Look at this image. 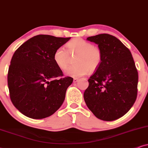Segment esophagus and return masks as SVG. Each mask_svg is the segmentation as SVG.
Wrapping results in <instances>:
<instances>
[{
    "label": "esophagus",
    "instance_id": "1",
    "mask_svg": "<svg viewBox=\"0 0 148 148\" xmlns=\"http://www.w3.org/2000/svg\"><path fill=\"white\" fill-rule=\"evenodd\" d=\"M73 81H74V83H77V82L78 81V79L76 78H74V80H73Z\"/></svg>",
    "mask_w": 148,
    "mask_h": 148
}]
</instances>
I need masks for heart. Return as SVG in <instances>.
I'll list each match as a JSON object with an SVG mask.
<instances>
[{"label":"heart","instance_id":"1","mask_svg":"<svg viewBox=\"0 0 148 148\" xmlns=\"http://www.w3.org/2000/svg\"><path fill=\"white\" fill-rule=\"evenodd\" d=\"M67 50L63 47L56 49L53 55L54 62L61 70H65L70 62V55L76 54L74 63L65 71L66 75L72 77H80L96 70L102 61L100 50L91 43L81 38L73 39L66 44Z\"/></svg>","mask_w":148,"mask_h":148}]
</instances>
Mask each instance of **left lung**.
I'll return each instance as SVG.
<instances>
[{
	"label": "left lung",
	"mask_w": 148,
	"mask_h": 148,
	"mask_svg": "<svg viewBox=\"0 0 148 148\" xmlns=\"http://www.w3.org/2000/svg\"><path fill=\"white\" fill-rule=\"evenodd\" d=\"M87 40L98 45L102 61L88 80L84 100L97 118L115 120L131 108L137 96L135 63L128 48L113 35L103 33Z\"/></svg>",
	"instance_id": "left-lung-1"
}]
</instances>
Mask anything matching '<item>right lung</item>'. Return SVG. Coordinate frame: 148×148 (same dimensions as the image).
<instances>
[{"instance_id":"add662e5","label":"right lung","mask_w":148,"mask_h":148,"mask_svg":"<svg viewBox=\"0 0 148 148\" xmlns=\"http://www.w3.org/2000/svg\"><path fill=\"white\" fill-rule=\"evenodd\" d=\"M70 37L38 35L16 50L9 65L7 83L15 107L28 117L43 119L54 114L65 100L71 77L61 78L53 55Z\"/></svg>"}]
</instances>
